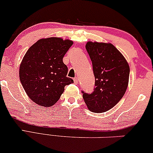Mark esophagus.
<instances>
[{"mask_svg": "<svg viewBox=\"0 0 153 153\" xmlns=\"http://www.w3.org/2000/svg\"><path fill=\"white\" fill-rule=\"evenodd\" d=\"M74 84H78V82H79L78 77H74Z\"/></svg>", "mask_w": 153, "mask_h": 153, "instance_id": "obj_1", "label": "esophagus"}]
</instances>
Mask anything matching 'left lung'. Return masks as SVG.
<instances>
[{"instance_id":"obj_1","label":"left lung","mask_w":153,"mask_h":153,"mask_svg":"<svg viewBox=\"0 0 153 153\" xmlns=\"http://www.w3.org/2000/svg\"><path fill=\"white\" fill-rule=\"evenodd\" d=\"M86 48L92 62L95 86L91 94L81 91L83 98L91 112H106L124 96L128 86L129 66L111 43L88 42Z\"/></svg>"}]
</instances>
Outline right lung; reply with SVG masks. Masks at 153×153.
Returning <instances> with one entry per match:
<instances>
[{"label":"right lung","mask_w":153,"mask_h":153,"mask_svg":"<svg viewBox=\"0 0 153 153\" xmlns=\"http://www.w3.org/2000/svg\"><path fill=\"white\" fill-rule=\"evenodd\" d=\"M73 42L60 38L40 39L26 53L19 67V79L25 92L39 105L55 104L65 86L74 81L67 76L62 58Z\"/></svg>","instance_id":"1"}]
</instances>
